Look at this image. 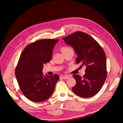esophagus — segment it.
I'll return each mask as SVG.
<instances>
[{
    "label": "esophagus",
    "mask_w": 123,
    "mask_h": 123,
    "mask_svg": "<svg viewBox=\"0 0 123 123\" xmlns=\"http://www.w3.org/2000/svg\"><path fill=\"white\" fill-rule=\"evenodd\" d=\"M62 78L63 79L66 80V79H69V78L70 77V76H69V75H64V76H62Z\"/></svg>",
    "instance_id": "1"
}]
</instances>
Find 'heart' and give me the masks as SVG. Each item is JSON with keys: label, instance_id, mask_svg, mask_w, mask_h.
I'll return each instance as SVG.
<instances>
[{"label": "heart", "instance_id": "heart-1", "mask_svg": "<svg viewBox=\"0 0 123 123\" xmlns=\"http://www.w3.org/2000/svg\"><path fill=\"white\" fill-rule=\"evenodd\" d=\"M71 49H72L70 47H63L62 48L61 50H62V52H63L67 51H69V50H71Z\"/></svg>", "mask_w": 123, "mask_h": 123}]
</instances>
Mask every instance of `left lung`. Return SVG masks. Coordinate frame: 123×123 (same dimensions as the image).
Listing matches in <instances>:
<instances>
[{"label": "left lung", "mask_w": 123, "mask_h": 123, "mask_svg": "<svg viewBox=\"0 0 123 123\" xmlns=\"http://www.w3.org/2000/svg\"><path fill=\"white\" fill-rule=\"evenodd\" d=\"M62 39L73 47L77 55L76 64L86 67L83 77L73 75L76 80L73 92L84 98L95 95L101 89L107 75L106 57L102 47L91 36L80 31L74 32Z\"/></svg>", "instance_id": "1"}]
</instances>
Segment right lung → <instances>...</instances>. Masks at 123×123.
Masks as SVG:
<instances>
[{"mask_svg":"<svg viewBox=\"0 0 123 123\" xmlns=\"http://www.w3.org/2000/svg\"><path fill=\"white\" fill-rule=\"evenodd\" d=\"M59 39H43L29 44L20 55L15 71L21 92L29 100L44 101L53 93L59 76L43 73V67L52 58L53 48Z\"/></svg>","mask_w":123,"mask_h":123,"instance_id":"right-lung-1","label":"right lung"}]
</instances>
